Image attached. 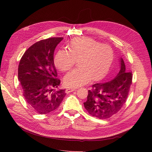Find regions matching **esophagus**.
<instances>
[{
  "label": "esophagus",
  "mask_w": 152,
  "mask_h": 152,
  "mask_svg": "<svg viewBox=\"0 0 152 152\" xmlns=\"http://www.w3.org/2000/svg\"><path fill=\"white\" fill-rule=\"evenodd\" d=\"M77 89L76 88H66V90H65V93H71V92H73V91H75Z\"/></svg>",
  "instance_id": "34e87169"
}]
</instances>
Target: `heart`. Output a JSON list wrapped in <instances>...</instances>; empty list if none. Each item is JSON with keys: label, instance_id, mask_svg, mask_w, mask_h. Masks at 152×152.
<instances>
[{"label": "heart", "instance_id": "b5f03b06", "mask_svg": "<svg viewBox=\"0 0 152 152\" xmlns=\"http://www.w3.org/2000/svg\"><path fill=\"white\" fill-rule=\"evenodd\" d=\"M69 50H59L55 55L54 62L63 72L73 66L76 59L79 68L69 72L64 82L69 87H77L92 80L97 81L107 75L113 58L112 48L107 44H100L89 37L73 39L68 45Z\"/></svg>", "mask_w": 152, "mask_h": 152}]
</instances>
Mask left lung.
<instances>
[{
  "instance_id": "1",
  "label": "left lung",
  "mask_w": 152,
  "mask_h": 152,
  "mask_svg": "<svg viewBox=\"0 0 152 152\" xmlns=\"http://www.w3.org/2000/svg\"><path fill=\"white\" fill-rule=\"evenodd\" d=\"M120 70L112 80L92 86L84 107L91 115L106 119L117 113L126 103L132 84V73L126 70L122 58H119Z\"/></svg>"
}]
</instances>
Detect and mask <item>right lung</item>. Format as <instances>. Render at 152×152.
<instances>
[{
  "label": "right lung",
  "mask_w": 152,
  "mask_h": 152,
  "mask_svg": "<svg viewBox=\"0 0 152 152\" xmlns=\"http://www.w3.org/2000/svg\"><path fill=\"white\" fill-rule=\"evenodd\" d=\"M63 38L40 40L23 55L18 66V80L26 103L37 113L47 114L58 109L66 94L65 89L55 90L60 84L56 79L54 53Z\"/></svg>",
  "instance_id": "1"
}]
</instances>
